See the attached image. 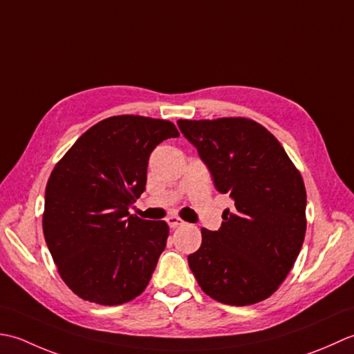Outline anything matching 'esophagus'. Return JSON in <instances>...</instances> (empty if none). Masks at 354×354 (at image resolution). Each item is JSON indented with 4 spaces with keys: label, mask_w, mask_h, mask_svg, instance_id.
<instances>
[{
    "label": "esophagus",
    "mask_w": 354,
    "mask_h": 354,
    "mask_svg": "<svg viewBox=\"0 0 354 354\" xmlns=\"http://www.w3.org/2000/svg\"><path fill=\"white\" fill-rule=\"evenodd\" d=\"M168 225L169 227H178V226H183L185 221L180 218V217H176V215H171V217H168Z\"/></svg>",
    "instance_id": "1"
}]
</instances>
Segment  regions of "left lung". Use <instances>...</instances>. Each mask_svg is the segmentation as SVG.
Here are the masks:
<instances>
[{
	"instance_id": "8db88e82",
	"label": "left lung",
	"mask_w": 354,
	"mask_h": 354,
	"mask_svg": "<svg viewBox=\"0 0 354 354\" xmlns=\"http://www.w3.org/2000/svg\"><path fill=\"white\" fill-rule=\"evenodd\" d=\"M197 148L215 187L235 209L220 230L201 229V246L187 257L198 286L227 306L272 297L299 255L306 236L307 194L301 172L268 128L248 118L177 122Z\"/></svg>"
}]
</instances>
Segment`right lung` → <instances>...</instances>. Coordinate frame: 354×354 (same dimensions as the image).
Wrapping results in <instances>:
<instances>
[{
	"instance_id": "right-lung-1",
	"label": "right lung",
	"mask_w": 354,
	"mask_h": 354,
	"mask_svg": "<svg viewBox=\"0 0 354 354\" xmlns=\"http://www.w3.org/2000/svg\"><path fill=\"white\" fill-rule=\"evenodd\" d=\"M178 136L169 120L111 116L86 129L55 165L42 230L57 273L79 298L119 306L147 288L169 226L128 207L145 191L151 151Z\"/></svg>"
}]
</instances>
